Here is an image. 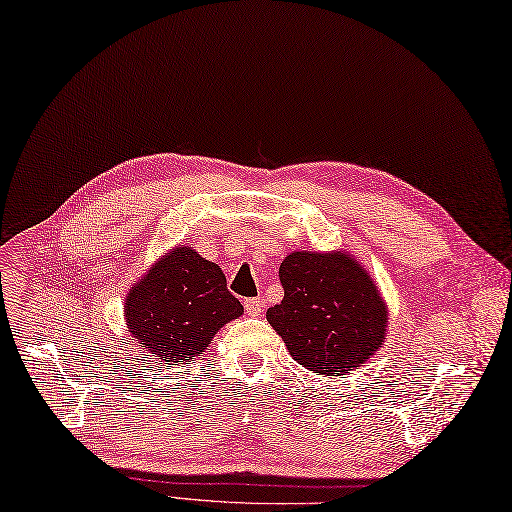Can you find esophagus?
Returning <instances> with one entry per match:
<instances>
[{
	"mask_svg": "<svg viewBox=\"0 0 512 512\" xmlns=\"http://www.w3.org/2000/svg\"><path fill=\"white\" fill-rule=\"evenodd\" d=\"M244 310L249 316H261L263 314V299L261 297H253L244 301Z\"/></svg>",
	"mask_w": 512,
	"mask_h": 512,
	"instance_id": "obj_1",
	"label": "esophagus"
}]
</instances>
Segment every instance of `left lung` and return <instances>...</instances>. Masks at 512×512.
Here are the masks:
<instances>
[{
  "label": "left lung",
  "instance_id": "obj_1",
  "mask_svg": "<svg viewBox=\"0 0 512 512\" xmlns=\"http://www.w3.org/2000/svg\"><path fill=\"white\" fill-rule=\"evenodd\" d=\"M285 297L268 323L299 365L346 375L382 348L388 310L367 270L344 251H295L278 270Z\"/></svg>",
  "mask_w": 512,
  "mask_h": 512
}]
</instances>
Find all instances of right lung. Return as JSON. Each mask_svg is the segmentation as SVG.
Masks as SVG:
<instances>
[{
  "label": "right lung",
  "instance_id": "right-lung-1",
  "mask_svg": "<svg viewBox=\"0 0 512 512\" xmlns=\"http://www.w3.org/2000/svg\"><path fill=\"white\" fill-rule=\"evenodd\" d=\"M242 312L217 263L183 244L162 255L130 287L124 306L130 335L156 356L158 365L189 363Z\"/></svg>",
  "mask_w": 512,
  "mask_h": 512
}]
</instances>
